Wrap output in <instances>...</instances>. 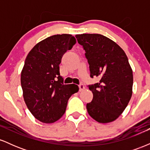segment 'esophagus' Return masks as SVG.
I'll return each instance as SVG.
<instances>
[{"instance_id":"obj_1","label":"esophagus","mask_w":150,"mask_h":150,"mask_svg":"<svg viewBox=\"0 0 150 150\" xmlns=\"http://www.w3.org/2000/svg\"><path fill=\"white\" fill-rule=\"evenodd\" d=\"M79 88H80V92H82V91H83L84 89H85V87L83 84H80V85H79Z\"/></svg>"}]
</instances>
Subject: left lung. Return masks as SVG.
<instances>
[{
	"label": "left lung",
	"mask_w": 150,
	"mask_h": 150,
	"mask_svg": "<svg viewBox=\"0 0 150 150\" xmlns=\"http://www.w3.org/2000/svg\"><path fill=\"white\" fill-rule=\"evenodd\" d=\"M75 37L85 51L90 77L100 79L88 85L93 99L87 104V112L99 123L112 122L123 112L132 96L133 75L128 57L116 43L101 34Z\"/></svg>",
	"instance_id": "8db88e82"
}]
</instances>
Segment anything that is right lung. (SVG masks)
Segmentation results:
<instances>
[{"mask_svg": "<svg viewBox=\"0 0 150 150\" xmlns=\"http://www.w3.org/2000/svg\"><path fill=\"white\" fill-rule=\"evenodd\" d=\"M76 43L71 34L53 35L36 44L27 55L21 86L27 108L39 121L51 123L64 114L68 101L78 86L64 85L59 65Z\"/></svg>", "mask_w": 150, "mask_h": 150, "instance_id": "add662e5", "label": "right lung"}]
</instances>
